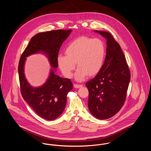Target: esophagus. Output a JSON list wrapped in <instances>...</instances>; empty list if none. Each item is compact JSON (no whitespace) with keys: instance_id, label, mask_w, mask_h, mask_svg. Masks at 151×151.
I'll return each instance as SVG.
<instances>
[{"instance_id":"34e87169","label":"esophagus","mask_w":151,"mask_h":151,"mask_svg":"<svg viewBox=\"0 0 151 151\" xmlns=\"http://www.w3.org/2000/svg\"><path fill=\"white\" fill-rule=\"evenodd\" d=\"M83 85L82 84H75L74 85H73V86H74V88H81V87H83Z\"/></svg>"}]
</instances>
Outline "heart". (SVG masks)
Instances as JSON below:
<instances>
[{
    "instance_id": "1",
    "label": "heart",
    "mask_w": 151,
    "mask_h": 151,
    "mask_svg": "<svg viewBox=\"0 0 151 151\" xmlns=\"http://www.w3.org/2000/svg\"><path fill=\"white\" fill-rule=\"evenodd\" d=\"M105 47L98 38L81 37L73 41L65 49V55L57 58L58 66L65 77L71 78L77 63L79 67L75 78L83 81L89 75L94 76L100 72L105 60Z\"/></svg>"
}]
</instances>
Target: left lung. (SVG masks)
<instances>
[{"mask_svg":"<svg viewBox=\"0 0 151 151\" xmlns=\"http://www.w3.org/2000/svg\"><path fill=\"white\" fill-rule=\"evenodd\" d=\"M106 40V55L103 66L93 79L86 83L88 108L99 119L115 115L122 108L130 81V72L120 45L109 33L94 30Z\"/></svg>","mask_w":151,"mask_h":151,"instance_id":"1","label":"left lung"}]
</instances>
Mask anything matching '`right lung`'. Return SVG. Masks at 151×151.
Returning <instances> with one entry per match:
<instances>
[{"instance_id":"1","label":"right lung","mask_w":151,"mask_h":151,"mask_svg":"<svg viewBox=\"0 0 151 151\" xmlns=\"http://www.w3.org/2000/svg\"><path fill=\"white\" fill-rule=\"evenodd\" d=\"M72 31L61 29L37 34L31 38L19 61L18 71L22 96L36 114L46 120H54L61 115L66 105L67 94L73 88L70 79L55 74L59 51ZM37 53H42L48 58L52 68L43 85L35 87L26 79L24 67L26 58Z\"/></svg>"}]
</instances>
